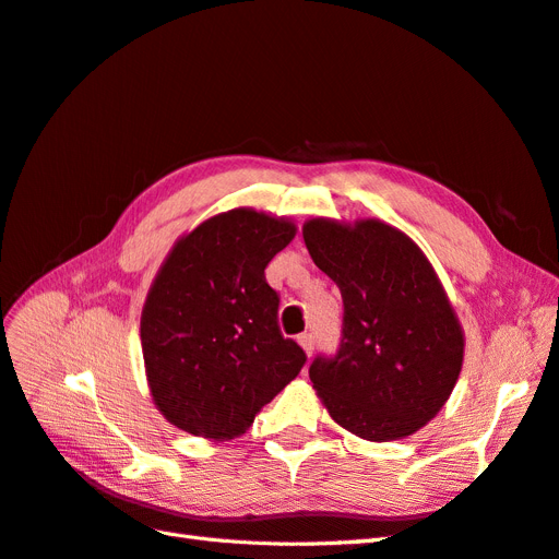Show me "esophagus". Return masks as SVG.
Returning <instances> with one entry per match:
<instances>
[{"instance_id": "34e87169", "label": "esophagus", "mask_w": 559, "mask_h": 559, "mask_svg": "<svg viewBox=\"0 0 559 559\" xmlns=\"http://www.w3.org/2000/svg\"><path fill=\"white\" fill-rule=\"evenodd\" d=\"M298 343H300V347L306 349V354L310 357V354L314 352V335L312 333H300L298 335Z\"/></svg>"}]
</instances>
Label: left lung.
I'll return each instance as SVG.
<instances>
[{"mask_svg": "<svg viewBox=\"0 0 559 559\" xmlns=\"http://www.w3.org/2000/svg\"><path fill=\"white\" fill-rule=\"evenodd\" d=\"M302 238L345 308L337 352L310 364L317 394L366 441L415 433L443 408L464 359L462 329L431 263L380 222L312 218Z\"/></svg>", "mask_w": 559, "mask_h": 559, "instance_id": "8db88e82", "label": "left lung"}]
</instances>
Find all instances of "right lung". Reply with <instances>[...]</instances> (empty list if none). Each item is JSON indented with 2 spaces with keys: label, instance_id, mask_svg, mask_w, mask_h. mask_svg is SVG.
<instances>
[{
  "label": "right lung",
  "instance_id": "add662e5",
  "mask_svg": "<svg viewBox=\"0 0 559 559\" xmlns=\"http://www.w3.org/2000/svg\"><path fill=\"white\" fill-rule=\"evenodd\" d=\"M294 224L233 210L181 238L142 310V352L158 411L205 436L245 433L308 357L280 331V294L265 267Z\"/></svg>",
  "mask_w": 559,
  "mask_h": 559
}]
</instances>
